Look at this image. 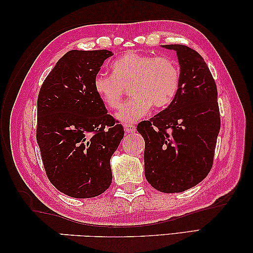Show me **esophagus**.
I'll return each mask as SVG.
<instances>
[{
    "label": "esophagus",
    "instance_id": "34e87169",
    "mask_svg": "<svg viewBox=\"0 0 253 253\" xmlns=\"http://www.w3.org/2000/svg\"><path fill=\"white\" fill-rule=\"evenodd\" d=\"M136 127L133 124H124V131H126V133H134Z\"/></svg>",
    "mask_w": 253,
    "mask_h": 253
}]
</instances>
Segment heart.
<instances>
[{"label": "heart", "instance_id": "obj_1", "mask_svg": "<svg viewBox=\"0 0 253 253\" xmlns=\"http://www.w3.org/2000/svg\"><path fill=\"white\" fill-rule=\"evenodd\" d=\"M112 75L98 73L93 88L109 110H117L123 98V86H130V101L120 107L117 119L126 124L135 123L147 115L151 106L161 110L175 99L180 86V69L168 57L129 51L111 64Z\"/></svg>", "mask_w": 253, "mask_h": 253}]
</instances>
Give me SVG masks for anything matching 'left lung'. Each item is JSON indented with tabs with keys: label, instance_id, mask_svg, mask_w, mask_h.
I'll return each mask as SVG.
<instances>
[{
	"label": "left lung",
	"instance_id": "1",
	"mask_svg": "<svg viewBox=\"0 0 253 253\" xmlns=\"http://www.w3.org/2000/svg\"><path fill=\"white\" fill-rule=\"evenodd\" d=\"M175 50L180 86L168 107L138 124L143 136L144 175L163 193H180L209 175L221 127L217 88L208 65L194 49L165 44Z\"/></svg>",
	"mask_w": 253,
	"mask_h": 253
}]
</instances>
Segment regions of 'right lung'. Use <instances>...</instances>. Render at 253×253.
Wrapping results in <instances>:
<instances>
[{"instance_id":"right-lung-1","label":"right lung","mask_w":253,"mask_h":253,"mask_svg":"<svg viewBox=\"0 0 253 253\" xmlns=\"http://www.w3.org/2000/svg\"><path fill=\"white\" fill-rule=\"evenodd\" d=\"M109 50H70L57 61L38 95L37 142L48 179L75 198L101 195L112 183L110 159L123 139L93 88Z\"/></svg>"}]
</instances>
